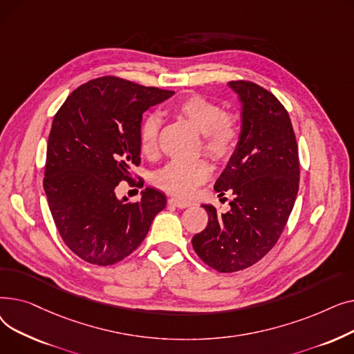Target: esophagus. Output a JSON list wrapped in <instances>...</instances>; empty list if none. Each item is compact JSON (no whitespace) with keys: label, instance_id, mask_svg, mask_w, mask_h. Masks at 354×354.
Instances as JSON below:
<instances>
[{"label":"esophagus","instance_id":"esophagus-1","mask_svg":"<svg viewBox=\"0 0 354 354\" xmlns=\"http://www.w3.org/2000/svg\"><path fill=\"white\" fill-rule=\"evenodd\" d=\"M167 202H169L171 205H174V207H176V208H188V207H189L188 202H185V201L178 199V198H171Z\"/></svg>","mask_w":354,"mask_h":354}]
</instances>
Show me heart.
<instances>
[{"instance_id": "obj_1", "label": "heart", "mask_w": 354, "mask_h": 354, "mask_svg": "<svg viewBox=\"0 0 354 354\" xmlns=\"http://www.w3.org/2000/svg\"><path fill=\"white\" fill-rule=\"evenodd\" d=\"M171 109L202 133V151L211 159L224 162L234 155L241 138V126L238 119L219 103L201 95H189L174 102ZM160 126L162 119L156 113L143 118L139 127V146L143 155H156ZM211 175L208 162L199 159L191 163H167L156 172L153 182L166 194L189 198L196 187L207 182Z\"/></svg>"}]
</instances>
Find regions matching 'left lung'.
Instances as JSON below:
<instances>
[{
    "instance_id": "1",
    "label": "left lung",
    "mask_w": 354,
    "mask_h": 354,
    "mask_svg": "<svg viewBox=\"0 0 354 354\" xmlns=\"http://www.w3.org/2000/svg\"><path fill=\"white\" fill-rule=\"evenodd\" d=\"M230 86L243 103L241 138L214 189L234 195L231 209L212 205L208 225L194 235L192 247L219 272H235L258 263L283 234L299 192L300 160L288 111L271 91L248 80Z\"/></svg>"
}]
</instances>
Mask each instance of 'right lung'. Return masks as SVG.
Returning a JSON list of instances; mask_svg holds the SVG:
<instances>
[{
    "instance_id": "add662e5",
    "label": "right lung",
    "mask_w": 354,
    "mask_h": 354,
    "mask_svg": "<svg viewBox=\"0 0 354 354\" xmlns=\"http://www.w3.org/2000/svg\"><path fill=\"white\" fill-rule=\"evenodd\" d=\"M174 93L103 76L73 90L55 113L43 185L64 244L86 263L122 261L166 207L156 189L146 188L139 202H126L115 188L132 180L130 169L140 163L142 115Z\"/></svg>"
}]
</instances>
